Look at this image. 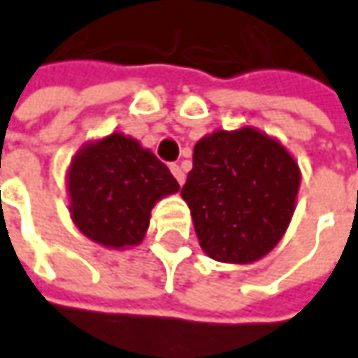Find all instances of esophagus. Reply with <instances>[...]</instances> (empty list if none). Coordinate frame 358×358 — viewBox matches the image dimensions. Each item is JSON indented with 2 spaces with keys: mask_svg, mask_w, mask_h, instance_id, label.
I'll use <instances>...</instances> for the list:
<instances>
[{
  "mask_svg": "<svg viewBox=\"0 0 358 358\" xmlns=\"http://www.w3.org/2000/svg\"><path fill=\"white\" fill-rule=\"evenodd\" d=\"M170 172L174 174V178L178 180V184L182 186V184H184V180H186V174H184V170H182L178 164H170Z\"/></svg>",
  "mask_w": 358,
  "mask_h": 358,
  "instance_id": "34e87169",
  "label": "esophagus"
}]
</instances>
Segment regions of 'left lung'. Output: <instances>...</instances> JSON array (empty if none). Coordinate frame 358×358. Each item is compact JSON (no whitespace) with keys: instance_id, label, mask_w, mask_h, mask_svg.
I'll return each instance as SVG.
<instances>
[{"instance_id":"8db88e82","label":"left lung","mask_w":358,"mask_h":358,"mask_svg":"<svg viewBox=\"0 0 358 358\" xmlns=\"http://www.w3.org/2000/svg\"><path fill=\"white\" fill-rule=\"evenodd\" d=\"M182 186L203 253L224 264H253L289 226L301 170L287 148L253 127L216 130L196 142Z\"/></svg>"}]
</instances>
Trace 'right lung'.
Masks as SVG:
<instances>
[{
  "label": "right lung",
  "mask_w": 358,
  "mask_h": 358,
  "mask_svg": "<svg viewBox=\"0 0 358 358\" xmlns=\"http://www.w3.org/2000/svg\"><path fill=\"white\" fill-rule=\"evenodd\" d=\"M178 190L166 164L122 132L87 142L67 172L73 224L91 241L113 250L138 245L155 203Z\"/></svg>",
  "instance_id": "add662e5"
}]
</instances>
